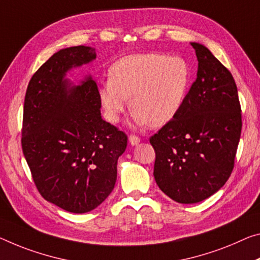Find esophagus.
<instances>
[{
    "label": "esophagus",
    "mask_w": 260,
    "mask_h": 260,
    "mask_svg": "<svg viewBox=\"0 0 260 260\" xmlns=\"http://www.w3.org/2000/svg\"><path fill=\"white\" fill-rule=\"evenodd\" d=\"M128 141H129V143H131L132 146H138L139 143H140V141H141V140H140V138L137 137V135H129Z\"/></svg>",
    "instance_id": "34e87169"
}]
</instances>
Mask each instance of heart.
Returning a JSON list of instances; mask_svg holds the SVG:
<instances>
[{
    "label": "heart",
    "instance_id": "1",
    "mask_svg": "<svg viewBox=\"0 0 260 260\" xmlns=\"http://www.w3.org/2000/svg\"><path fill=\"white\" fill-rule=\"evenodd\" d=\"M188 83L189 68L182 57L138 53L115 61L98 94L111 122H117L132 104L138 126L159 127L179 112Z\"/></svg>",
    "mask_w": 260,
    "mask_h": 260
}]
</instances>
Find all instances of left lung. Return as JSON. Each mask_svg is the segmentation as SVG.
Instances as JSON below:
<instances>
[{
  "label": "left lung",
  "mask_w": 260,
  "mask_h": 260,
  "mask_svg": "<svg viewBox=\"0 0 260 260\" xmlns=\"http://www.w3.org/2000/svg\"><path fill=\"white\" fill-rule=\"evenodd\" d=\"M191 45L198 59L194 83L176 117L150 138L156 184L179 204L200 203L223 186L242 129L233 75L207 47Z\"/></svg>",
  "instance_id": "1"
}]
</instances>
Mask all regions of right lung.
I'll return each instance as SVG.
<instances>
[{"label": "right lung", "mask_w": 260, "mask_h": 260, "mask_svg": "<svg viewBox=\"0 0 260 260\" xmlns=\"http://www.w3.org/2000/svg\"><path fill=\"white\" fill-rule=\"evenodd\" d=\"M96 56L83 45L60 49L32 76L24 101L22 148L36 186L44 199L76 214L113 191L127 147L126 134L103 120L91 75L77 85L67 77Z\"/></svg>", "instance_id": "right-lung-1"}]
</instances>
